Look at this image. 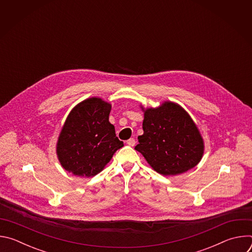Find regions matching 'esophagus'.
Here are the masks:
<instances>
[{
	"label": "esophagus",
	"mask_w": 252,
	"mask_h": 252,
	"mask_svg": "<svg viewBox=\"0 0 252 252\" xmlns=\"http://www.w3.org/2000/svg\"><path fill=\"white\" fill-rule=\"evenodd\" d=\"M126 145H128L129 147H133L134 145H135V140H134V138H129V139H127L126 140Z\"/></svg>",
	"instance_id": "34e87169"
}]
</instances>
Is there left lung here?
Masks as SVG:
<instances>
[{"label":"left lung","mask_w":252,"mask_h":252,"mask_svg":"<svg viewBox=\"0 0 252 252\" xmlns=\"http://www.w3.org/2000/svg\"><path fill=\"white\" fill-rule=\"evenodd\" d=\"M142 129L134 150L162 175L184 173L194 167L203 156L200 132L190 116L177 103L164 101L157 109H147Z\"/></svg>","instance_id":"obj_1"}]
</instances>
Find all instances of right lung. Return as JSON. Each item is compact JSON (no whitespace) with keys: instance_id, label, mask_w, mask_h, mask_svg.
Wrapping results in <instances>:
<instances>
[{"instance_id":"right-lung-1","label":"right lung","mask_w":252,"mask_h":252,"mask_svg":"<svg viewBox=\"0 0 252 252\" xmlns=\"http://www.w3.org/2000/svg\"><path fill=\"white\" fill-rule=\"evenodd\" d=\"M111 110V103L90 97L70 111L57 143L58 158L65 170L83 177L94 176L124 147L109 122Z\"/></svg>"}]
</instances>
